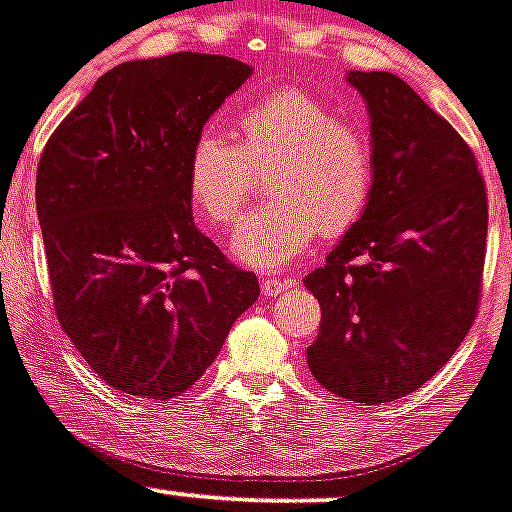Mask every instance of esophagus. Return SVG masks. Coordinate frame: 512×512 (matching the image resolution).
<instances>
[{
	"label": "esophagus",
	"instance_id": "34e87169",
	"mask_svg": "<svg viewBox=\"0 0 512 512\" xmlns=\"http://www.w3.org/2000/svg\"><path fill=\"white\" fill-rule=\"evenodd\" d=\"M291 284H294L291 279H261V291H264L266 299H274V296H279L281 291L289 289Z\"/></svg>",
	"mask_w": 512,
	"mask_h": 512
}]
</instances>
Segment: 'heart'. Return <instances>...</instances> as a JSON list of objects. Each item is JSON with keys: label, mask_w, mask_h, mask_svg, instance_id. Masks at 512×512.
<instances>
[{"label": "heart", "mask_w": 512, "mask_h": 512, "mask_svg": "<svg viewBox=\"0 0 512 512\" xmlns=\"http://www.w3.org/2000/svg\"><path fill=\"white\" fill-rule=\"evenodd\" d=\"M233 143L203 130L186 160V191L211 223H231L246 203L253 170H266V206L253 208L231 238L233 259L279 269L316 233L342 236L367 208L374 155L367 133L301 87H274L238 107Z\"/></svg>", "instance_id": "b5f03b06"}]
</instances>
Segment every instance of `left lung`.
I'll list each match as a JSON object with an SVG mask.
<instances>
[{
	"label": "left lung",
	"instance_id": "left-lung-1",
	"mask_svg": "<svg viewBox=\"0 0 512 512\" xmlns=\"http://www.w3.org/2000/svg\"><path fill=\"white\" fill-rule=\"evenodd\" d=\"M367 102L374 183L362 218L304 286L326 392L382 405L427 382L478 314L488 196L470 145L392 72H349Z\"/></svg>",
	"mask_w": 512,
	"mask_h": 512
}]
</instances>
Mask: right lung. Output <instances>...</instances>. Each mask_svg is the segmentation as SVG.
I'll list each match as a JSON object with an SVG mask.
<instances>
[{
    "instance_id": "obj_1",
    "label": "right lung",
    "mask_w": 512,
    "mask_h": 512,
    "mask_svg": "<svg viewBox=\"0 0 512 512\" xmlns=\"http://www.w3.org/2000/svg\"><path fill=\"white\" fill-rule=\"evenodd\" d=\"M251 77L233 57L175 52L113 67L42 150L37 216L62 332L110 387L168 402L203 377L259 299L193 223L186 160Z\"/></svg>"
}]
</instances>
